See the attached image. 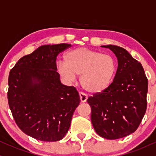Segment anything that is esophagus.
I'll use <instances>...</instances> for the list:
<instances>
[{"instance_id":"obj_1","label":"esophagus","mask_w":156,"mask_h":156,"mask_svg":"<svg viewBox=\"0 0 156 156\" xmlns=\"http://www.w3.org/2000/svg\"><path fill=\"white\" fill-rule=\"evenodd\" d=\"M79 96H80V101H81L82 103H84V102H86V100H87V98H88V96H86V94H85L84 93H83V92H79Z\"/></svg>"}]
</instances>
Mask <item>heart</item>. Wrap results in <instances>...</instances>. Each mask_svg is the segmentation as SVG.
<instances>
[{
    "instance_id": "obj_1",
    "label": "heart",
    "mask_w": 156,
    "mask_h": 156,
    "mask_svg": "<svg viewBox=\"0 0 156 156\" xmlns=\"http://www.w3.org/2000/svg\"><path fill=\"white\" fill-rule=\"evenodd\" d=\"M59 73L69 82L80 75V84L90 93H99L109 86L116 72V62L112 55L101 54L86 47H78L64 55L59 62Z\"/></svg>"
}]
</instances>
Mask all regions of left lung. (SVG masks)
Instances as JSON below:
<instances>
[{"instance_id": "obj_1", "label": "left lung", "mask_w": 156, "mask_h": 156, "mask_svg": "<svg viewBox=\"0 0 156 156\" xmlns=\"http://www.w3.org/2000/svg\"><path fill=\"white\" fill-rule=\"evenodd\" d=\"M101 47L115 54L117 73L108 88L88 97L87 102L96 133L116 140L130 135L139 127L147 109L148 81L140 62L125 49L111 44Z\"/></svg>"}]
</instances>
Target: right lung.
Here are the masks:
<instances>
[{"mask_svg":"<svg viewBox=\"0 0 156 156\" xmlns=\"http://www.w3.org/2000/svg\"><path fill=\"white\" fill-rule=\"evenodd\" d=\"M70 47L65 43L39 47L9 73L7 95L13 119L21 131L38 140L63 138L80 104L76 88L61 83L56 71L57 56Z\"/></svg>","mask_w":156,"mask_h":156,"instance_id":"add662e5","label":"right lung"}]
</instances>
